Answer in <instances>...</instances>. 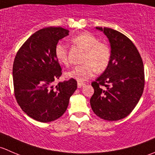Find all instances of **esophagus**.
<instances>
[{"instance_id":"esophagus-1","label":"esophagus","mask_w":155,"mask_h":155,"mask_svg":"<svg viewBox=\"0 0 155 155\" xmlns=\"http://www.w3.org/2000/svg\"><path fill=\"white\" fill-rule=\"evenodd\" d=\"M77 85H78V87H82V86H84V85H85V83H84V82H78Z\"/></svg>"}]
</instances>
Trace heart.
Listing matches in <instances>:
<instances>
[{
    "label": "heart",
    "mask_w": 155,
    "mask_h": 155,
    "mask_svg": "<svg viewBox=\"0 0 155 155\" xmlns=\"http://www.w3.org/2000/svg\"><path fill=\"white\" fill-rule=\"evenodd\" d=\"M72 43L85 51L83 64L77 65L66 73V76L78 82H83L97 73L107 70L111 60L110 48L106 43L89 32H83L73 37ZM54 55L59 63L68 64V51L65 45L58 43L54 47Z\"/></svg>",
    "instance_id": "1"
}]
</instances>
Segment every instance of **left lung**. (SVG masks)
Masks as SVG:
<instances>
[{
    "label": "left lung",
    "mask_w": 155,
    "mask_h": 155,
    "mask_svg": "<svg viewBox=\"0 0 155 155\" xmlns=\"http://www.w3.org/2000/svg\"><path fill=\"white\" fill-rule=\"evenodd\" d=\"M109 39L111 60L107 70L91 83L93 112L101 118L118 121L127 116L138 104L145 85L144 66L133 42L109 28L96 27Z\"/></svg>",
    "instance_id": "obj_1"
}]
</instances>
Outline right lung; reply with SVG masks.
Here are the masks:
<instances>
[{"instance_id":"1","label":"right lung","mask_w":155,"mask_h":155,"mask_svg":"<svg viewBox=\"0 0 155 155\" xmlns=\"http://www.w3.org/2000/svg\"><path fill=\"white\" fill-rule=\"evenodd\" d=\"M69 31L61 27L39 30L18 49L12 66L14 94L21 109L33 119L49 122L67 110L77 88L74 79L54 82L62 74L54 47Z\"/></svg>"}]
</instances>
